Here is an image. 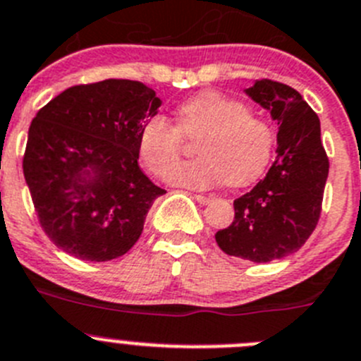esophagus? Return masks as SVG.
Masks as SVG:
<instances>
[{
	"label": "esophagus",
	"mask_w": 361,
	"mask_h": 361,
	"mask_svg": "<svg viewBox=\"0 0 361 361\" xmlns=\"http://www.w3.org/2000/svg\"><path fill=\"white\" fill-rule=\"evenodd\" d=\"M212 198L214 197H211V195H195V200H197L198 204H204V205L211 204Z\"/></svg>",
	"instance_id": "esophagus-1"
}]
</instances>
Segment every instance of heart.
<instances>
[{"label":"heart","mask_w":361,"mask_h":361,"mask_svg":"<svg viewBox=\"0 0 361 361\" xmlns=\"http://www.w3.org/2000/svg\"><path fill=\"white\" fill-rule=\"evenodd\" d=\"M197 135L198 157L177 164L168 175L175 186L207 190L223 180L246 186L266 170L274 145L269 123L252 115L245 102L205 90L178 104L177 127L163 115L145 120L138 136L140 157L154 175L164 177L178 159L183 136Z\"/></svg>","instance_id":"1"}]
</instances>
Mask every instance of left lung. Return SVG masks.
Listing matches in <instances>:
<instances>
[{"label": "left lung", "mask_w": 361, "mask_h": 361, "mask_svg": "<svg viewBox=\"0 0 361 361\" xmlns=\"http://www.w3.org/2000/svg\"><path fill=\"white\" fill-rule=\"evenodd\" d=\"M245 92L278 123L276 159L252 191L234 200V221L216 232V243L226 255L271 262L298 252L314 232L329 161L319 116L300 92L271 80Z\"/></svg>", "instance_id": "obj_1"}]
</instances>
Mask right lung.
Returning a JSON list of instances; mask_svg holds the SVG:
<instances>
[{
	"label": "right lung",
	"instance_id": "1",
	"mask_svg": "<svg viewBox=\"0 0 361 361\" xmlns=\"http://www.w3.org/2000/svg\"><path fill=\"white\" fill-rule=\"evenodd\" d=\"M161 99L140 81L78 85L33 118L23 159L40 226L60 250L88 262L122 257L166 193L138 164V136Z\"/></svg>",
	"mask_w": 361,
	"mask_h": 361
}]
</instances>
